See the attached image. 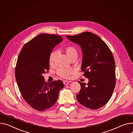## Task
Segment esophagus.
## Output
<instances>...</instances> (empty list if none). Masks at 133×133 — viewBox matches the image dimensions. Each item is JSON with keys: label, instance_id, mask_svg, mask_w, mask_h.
<instances>
[{"label": "esophagus", "instance_id": "obj_1", "mask_svg": "<svg viewBox=\"0 0 133 133\" xmlns=\"http://www.w3.org/2000/svg\"><path fill=\"white\" fill-rule=\"evenodd\" d=\"M63 83H64V84L65 85H68V84L69 83V82L68 81H66V80L64 81H63Z\"/></svg>", "mask_w": 133, "mask_h": 133}]
</instances>
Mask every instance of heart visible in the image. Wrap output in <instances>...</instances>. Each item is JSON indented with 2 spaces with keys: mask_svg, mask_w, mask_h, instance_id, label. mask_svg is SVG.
Masks as SVG:
<instances>
[{
  "mask_svg": "<svg viewBox=\"0 0 133 133\" xmlns=\"http://www.w3.org/2000/svg\"><path fill=\"white\" fill-rule=\"evenodd\" d=\"M64 52L67 57L71 60L72 58L77 57V49L73 46H68L64 49ZM57 53L54 51L51 52L49 57V63L50 65L52 66L54 64ZM75 73V70L73 68H60L58 69L57 74L61 77L68 78L71 77Z\"/></svg>",
  "mask_w": 133,
  "mask_h": 133,
  "instance_id": "heart-1",
  "label": "heart"
}]
</instances>
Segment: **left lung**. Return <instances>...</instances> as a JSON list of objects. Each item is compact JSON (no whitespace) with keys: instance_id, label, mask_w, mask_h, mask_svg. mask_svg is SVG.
Listing matches in <instances>:
<instances>
[{"instance_id":"1","label":"left lung","mask_w":133,"mask_h":133,"mask_svg":"<svg viewBox=\"0 0 133 133\" xmlns=\"http://www.w3.org/2000/svg\"><path fill=\"white\" fill-rule=\"evenodd\" d=\"M66 37L81 47V70L83 75L89 78L87 85L78 81L81 90L76 95L77 99L88 109H99L110 100L116 85V66L112 53L107 44L92 32Z\"/></svg>"}]
</instances>
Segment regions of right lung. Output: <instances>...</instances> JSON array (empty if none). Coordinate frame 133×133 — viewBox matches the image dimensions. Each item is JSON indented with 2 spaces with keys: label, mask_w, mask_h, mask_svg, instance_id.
Wrapping results in <instances>:
<instances>
[{
  "label": "right lung",
  "mask_w": 133,
  "mask_h": 133,
  "mask_svg": "<svg viewBox=\"0 0 133 133\" xmlns=\"http://www.w3.org/2000/svg\"><path fill=\"white\" fill-rule=\"evenodd\" d=\"M63 39L59 35L41 34L25 43L19 55L15 69L17 84L24 101L35 110L43 111L54 105L64 87L61 80L48 83L43 76L49 70L52 50Z\"/></svg>",
  "instance_id": "right-lung-1"
}]
</instances>
